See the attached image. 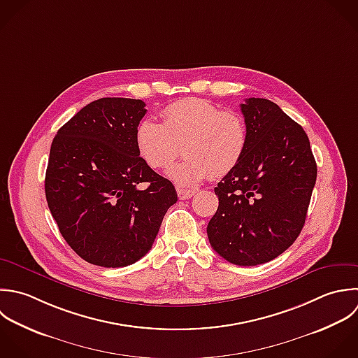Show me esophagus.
I'll use <instances>...</instances> for the list:
<instances>
[{
	"label": "esophagus",
	"mask_w": 358,
	"mask_h": 358,
	"mask_svg": "<svg viewBox=\"0 0 358 358\" xmlns=\"http://www.w3.org/2000/svg\"><path fill=\"white\" fill-rule=\"evenodd\" d=\"M177 194H178V198L180 199H189V198H192L195 194H196V191L195 189H185V188H177Z\"/></svg>",
	"instance_id": "esophagus-1"
}]
</instances>
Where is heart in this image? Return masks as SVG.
I'll use <instances>...</instances> for the list:
<instances>
[{"label":"heart","instance_id":"heart-1","mask_svg":"<svg viewBox=\"0 0 358 358\" xmlns=\"http://www.w3.org/2000/svg\"><path fill=\"white\" fill-rule=\"evenodd\" d=\"M163 122L142 120L135 129V146L152 169H164L180 153L167 176L181 187H194L209 174L222 178L243 160L248 146V127L236 111L196 97L177 100L162 111Z\"/></svg>","mask_w":358,"mask_h":358}]
</instances>
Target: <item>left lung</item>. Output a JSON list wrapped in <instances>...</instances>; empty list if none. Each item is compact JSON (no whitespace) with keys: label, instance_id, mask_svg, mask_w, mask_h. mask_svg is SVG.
Returning a JSON list of instances; mask_svg holds the SVG:
<instances>
[{"label":"left lung","instance_id":"left-lung-1","mask_svg":"<svg viewBox=\"0 0 358 358\" xmlns=\"http://www.w3.org/2000/svg\"><path fill=\"white\" fill-rule=\"evenodd\" d=\"M248 146L215 188L219 208L208 224L212 248L226 261L255 266L283 254L300 236L317 181L310 139L268 99L241 104Z\"/></svg>","mask_w":358,"mask_h":358}]
</instances>
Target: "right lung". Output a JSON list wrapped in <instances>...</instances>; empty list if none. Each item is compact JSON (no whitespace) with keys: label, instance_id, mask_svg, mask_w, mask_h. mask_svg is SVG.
I'll list each match as a JSON object with an SVG mask.
<instances>
[{"label":"right lung","instance_id":"obj_1","mask_svg":"<svg viewBox=\"0 0 358 358\" xmlns=\"http://www.w3.org/2000/svg\"><path fill=\"white\" fill-rule=\"evenodd\" d=\"M145 106L125 97L94 100L51 143L44 181L50 212L68 245L97 266H128L145 257L177 202L171 181L138 155L135 129Z\"/></svg>","mask_w":358,"mask_h":358}]
</instances>
